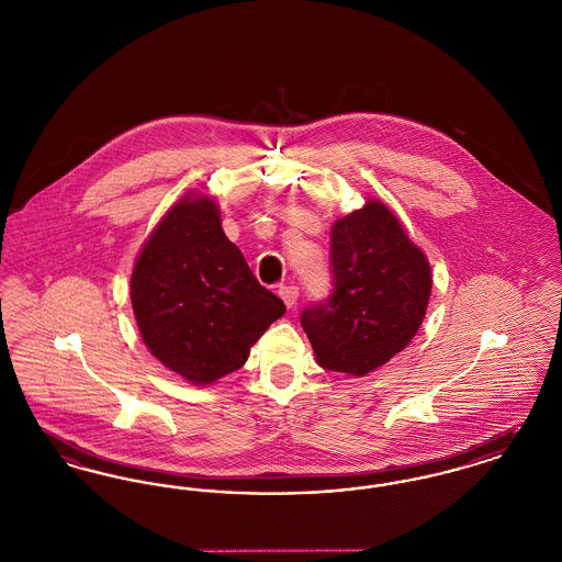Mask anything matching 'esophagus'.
I'll return each instance as SVG.
<instances>
[{
	"instance_id": "1",
	"label": "esophagus",
	"mask_w": 562,
	"mask_h": 562,
	"mask_svg": "<svg viewBox=\"0 0 562 562\" xmlns=\"http://www.w3.org/2000/svg\"><path fill=\"white\" fill-rule=\"evenodd\" d=\"M278 294H280L282 301L286 303V307H294V303H296V299H299V289L293 286V284H284V286L278 289Z\"/></svg>"
}]
</instances>
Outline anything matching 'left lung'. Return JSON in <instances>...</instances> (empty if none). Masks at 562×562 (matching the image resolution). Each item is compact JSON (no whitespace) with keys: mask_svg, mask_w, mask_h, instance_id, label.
<instances>
[{"mask_svg":"<svg viewBox=\"0 0 562 562\" xmlns=\"http://www.w3.org/2000/svg\"><path fill=\"white\" fill-rule=\"evenodd\" d=\"M333 293L303 310L322 369L364 376L411 344L426 318L431 269L383 202L335 221Z\"/></svg>","mask_w":562,"mask_h":562,"instance_id":"1","label":"left lung"}]
</instances>
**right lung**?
Here are the masks:
<instances>
[{
  "label": "right lung",
  "mask_w": 562,
  "mask_h": 562,
  "mask_svg": "<svg viewBox=\"0 0 562 562\" xmlns=\"http://www.w3.org/2000/svg\"><path fill=\"white\" fill-rule=\"evenodd\" d=\"M131 301L145 346L193 385L238 371L286 312L223 234L218 206L200 193L179 200L145 241Z\"/></svg>",
  "instance_id": "right-lung-1"
}]
</instances>
